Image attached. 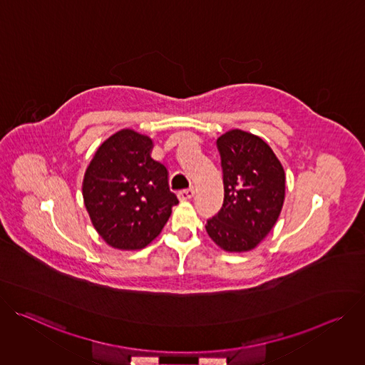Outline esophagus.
I'll list each match as a JSON object with an SVG mask.
<instances>
[{
  "mask_svg": "<svg viewBox=\"0 0 365 365\" xmlns=\"http://www.w3.org/2000/svg\"><path fill=\"white\" fill-rule=\"evenodd\" d=\"M195 195V189L193 187H189V189H183V190H179L178 196L180 200H187V199H192Z\"/></svg>",
  "mask_w": 365,
  "mask_h": 365,
  "instance_id": "34e87169",
  "label": "esophagus"
}]
</instances>
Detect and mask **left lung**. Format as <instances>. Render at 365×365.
I'll use <instances>...</instances> for the list:
<instances>
[{
    "label": "left lung",
    "instance_id": "1",
    "mask_svg": "<svg viewBox=\"0 0 365 365\" xmlns=\"http://www.w3.org/2000/svg\"><path fill=\"white\" fill-rule=\"evenodd\" d=\"M224 203L205 228L230 252L252 250L274 227L284 200V170L262 138L231 130L217 140Z\"/></svg>",
    "mask_w": 365,
    "mask_h": 365
}]
</instances>
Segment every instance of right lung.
Wrapping results in <instances>:
<instances>
[{
	"label": "right lung",
	"mask_w": 365,
	"mask_h": 365,
	"mask_svg": "<svg viewBox=\"0 0 365 365\" xmlns=\"http://www.w3.org/2000/svg\"><path fill=\"white\" fill-rule=\"evenodd\" d=\"M151 138L121 130L98 148L83 178L89 218L107 244L140 250L166 225L179 200L168 169L151 159Z\"/></svg>",
	"instance_id": "add662e5"
}]
</instances>
